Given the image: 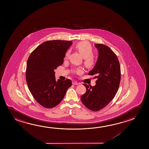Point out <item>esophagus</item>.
<instances>
[{
  "mask_svg": "<svg viewBox=\"0 0 149 149\" xmlns=\"http://www.w3.org/2000/svg\"><path fill=\"white\" fill-rule=\"evenodd\" d=\"M72 84L74 85H79V84L78 83H77V81H74L72 82Z\"/></svg>",
  "mask_w": 149,
  "mask_h": 149,
  "instance_id": "esophagus-1",
  "label": "esophagus"
}]
</instances>
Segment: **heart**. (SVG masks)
<instances>
[{"label": "heart", "mask_w": 149, "mask_h": 149, "mask_svg": "<svg viewBox=\"0 0 149 149\" xmlns=\"http://www.w3.org/2000/svg\"><path fill=\"white\" fill-rule=\"evenodd\" d=\"M75 48L81 54L84 58V62L86 66L91 68L95 65L96 62V58L92 53L93 52V47L91 44L87 41H82L78 42L75 45ZM70 51L69 50L66 51L64 56V59H68ZM81 68H76L74 70V73H80L82 72Z\"/></svg>", "instance_id": "obj_1"}]
</instances>
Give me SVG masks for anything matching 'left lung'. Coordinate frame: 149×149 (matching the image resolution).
<instances>
[{"label": "left lung", "mask_w": 149, "mask_h": 149, "mask_svg": "<svg viewBox=\"0 0 149 149\" xmlns=\"http://www.w3.org/2000/svg\"><path fill=\"white\" fill-rule=\"evenodd\" d=\"M99 56L95 66L88 75L97 78L95 86L83 85L86 92L81 96L86 107L93 111H98L105 107L113 100L120 86V67L118 59L109 47L95 44Z\"/></svg>", "instance_id": "left-lung-1"}]
</instances>
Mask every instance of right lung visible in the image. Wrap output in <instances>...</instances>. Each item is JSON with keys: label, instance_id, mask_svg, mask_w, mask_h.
Listing matches in <instances>:
<instances>
[{"label": "right lung", "instance_id": "right-lung-1", "mask_svg": "<svg viewBox=\"0 0 149 149\" xmlns=\"http://www.w3.org/2000/svg\"><path fill=\"white\" fill-rule=\"evenodd\" d=\"M72 44L68 40H48L37 47L28 58L27 86L35 99L44 107L58 105L72 86L69 79L56 81L54 72L63 63L65 54Z\"/></svg>", "mask_w": 149, "mask_h": 149}]
</instances>
